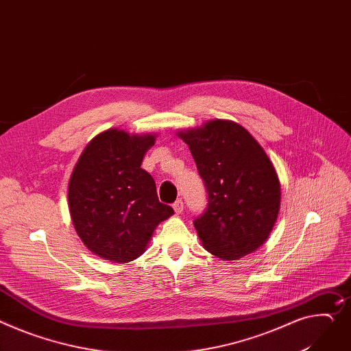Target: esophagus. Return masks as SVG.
<instances>
[{"mask_svg": "<svg viewBox=\"0 0 351 351\" xmlns=\"http://www.w3.org/2000/svg\"><path fill=\"white\" fill-rule=\"evenodd\" d=\"M173 209H174V212H176L177 215H180V213L182 212V209H184V202H182L181 199H177V201L173 204Z\"/></svg>", "mask_w": 351, "mask_h": 351, "instance_id": "obj_1", "label": "esophagus"}]
</instances>
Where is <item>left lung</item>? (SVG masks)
<instances>
[{"label":"left lung","instance_id":"obj_1","mask_svg":"<svg viewBox=\"0 0 351 351\" xmlns=\"http://www.w3.org/2000/svg\"><path fill=\"white\" fill-rule=\"evenodd\" d=\"M178 136L190 147L208 193L206 209L194 219L204 247L222 260L257 250L271 233L281 202L271 160L232 121L213 119Z\"/></svg>","mask_w":351,"mask_h":351}]
</instances>
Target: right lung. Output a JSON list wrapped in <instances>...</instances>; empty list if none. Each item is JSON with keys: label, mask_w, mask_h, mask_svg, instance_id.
I'll return each mask as SVG.
<instances>
[{"label": "right lung", "mask_w": 351, "mask_h": 351, "mask_svg": "<svg viewBox=\"0 0 351 351\" xmlns=\"http://www.w3.org/2000/svg\"><path fill=\"white\" fill-rule=\"evenodd\" d=\"M154 134L108 129L86 146L69 181L74 229L90 252L128 263L146 250L156 226L174 213L141 166Z\"/></svg>", "instance_id": "1"}]
</instances>
